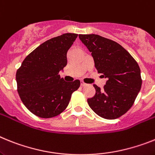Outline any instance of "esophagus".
<instances>
[{"mask_svg": "<svg viewBox=\"0 0 155 155\" xmlns=\"http://www.w3.org/2000/svg\"><path fill=\"white\" fill-rule=\"evenodd\" d=\"M80 85H81V87H85V86L87 85V84H86V83H84V82H83V81H81V83H80Z\"/></svg>", "mask_w": 155, "mask_h": 155, "instance_id": "34e87169", "label": "esophagus"}]
</instances>
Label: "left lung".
I'll use <instances>...</instances> for the list:
<instances>
[{
	"instance_id": "left-lung-1",
	"label": "left lung",
	"mask_w": 155,
	"mask_h": 155,
	"mask_svg": "<svg viewBox=\"0 0 155 155\" xmlns=\"http://www.w3.org/2000/svg\"><path fill=\"white\" fill-rule=\"evenodd\" d=\"M91 52L95 68L107 79L101 90L94 84L96 94L88 98L89 106L106 119L119 118L133 106L142 85L140 69L135 59L118 43L96 34L79 35Z\"/></svg>"
}]
</instances>
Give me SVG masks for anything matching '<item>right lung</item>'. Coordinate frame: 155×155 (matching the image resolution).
<instances>
[{
    "label": "right lung",
    "instance_id": "right-lung-1",
    "mask_svg": "<svg viewBox=\"0 0 155 155\" xmlns=\"http://www.w3.org/2000/svg\"><path fill=\"white\" fill-rule=\"evenodd\" d=\"M78 34L64 33L47 40L24 59L16 72L17 91L27 109L37 116L53 118L68 105L80 81L65 82L59 72Z\"/></svg>",
    "mask_w": 155,
    "mask_h": 155
}]
</instances>
